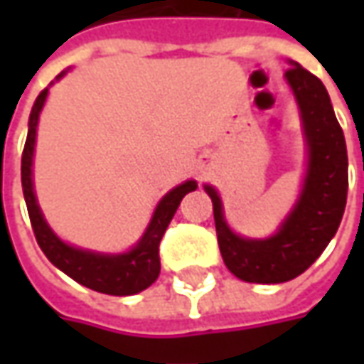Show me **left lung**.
Here are the masks:
<instances>
[{
  "instance_id": "obj_1",
  "label": "left lung",
  "mask_w": 364,
  "mask_h": 364,
  "mask_svg": "<svg viewBox=\"0 0 364 364\" xmlns=\"http://www.w3.org/2000/svg\"><path fill=\"white\" fill-rule=\"evenodd\" d=\"M284 77L300 109L308 151L300 196L284 223L272 237H241L229 227L217 188L204 184L213 200L223 261L235 277L249 284H284L306 272L336 235L346 206V144L328 91L320 78L294 60Z\"/></svg>"
}]
</instances>
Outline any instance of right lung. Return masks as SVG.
Masks as SVG:
<instances>
[{
	"instance_id": "right-lung-1",
	"label": "right lung",
	"mask_w": 364,
	"mask_h": 364,
	"mask_svg": "<svg viewBox=\"0 0 364 364\" xmlns=\"http://www.w3.org/2000/svg\"><path fill=\"white\" fill-rule=\"evenodd\" d=\"M66 73L68 70H63L54 80H60ZM46 97H48V89H44L38 95L32 107L30 121H28V137H26V146L21 154V188H23V198H26L36 241L50 263L66 273L68 277H73L80 286L101 291V294H109V296L139 294L158 279L161 237L168 229L170 220L174 218L180 200L188 192L198 188V184L196 180H186L170 190L156 206L141 239L125 253H97L91 249H80L75 245L64 243L63 239L50 229V225L42 215L38 198H36L34 180H32L36 127H38L42 107L46 103Z\"/></svg>"
}]
</instances>
